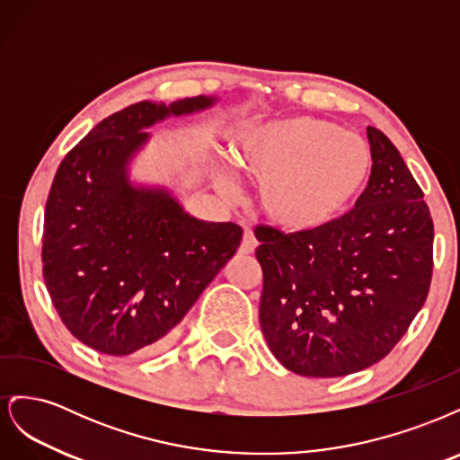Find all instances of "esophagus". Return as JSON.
I'll list each match as a JSON object with an SVG mask.
<instances>
[{
  "instance_id": "1",
  "label": "esophagus",
  "mask_w": 460,
  "mask_h": 460,
  "mask_svg": "<svg viewBox=\"0 0 460 460\" xmlns=\"http://www.w3.org/2000/svg\"><path fill=\"white\" fill-rule=\"evenodd\" d=\"M257 249V238L255 234L252 230H245L243 232V240H242V245H240V253L242 255H252Z\"/></svg>"
}]
</instances>
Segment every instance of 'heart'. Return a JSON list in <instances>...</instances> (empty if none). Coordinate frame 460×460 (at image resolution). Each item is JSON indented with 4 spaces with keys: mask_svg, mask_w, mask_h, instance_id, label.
<instances>
[{
    "mask_svg": "<svg viewBox=\"0 0 460 460\" xmlns=\"http://www.w3.org/2000/svg\"><path fill=\"white\" fill-rule=\"evenodd\" d=\"M234 164L259 186V208L276 230L314 234L349 215L372 176V151L338 122L288 117L249 124L232 142ZM218 184L234 191L228 171Z\"/></svg>",
    "mask_w": 460,
    "mask_h": 460,
    "instance_id": "1",
    "label": "heart"
}]
</instances>
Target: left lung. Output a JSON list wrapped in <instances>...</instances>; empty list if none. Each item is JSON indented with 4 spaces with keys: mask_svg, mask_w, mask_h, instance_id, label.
<instances>
[{
    "mask_svg": "<svg viewBox=\"0 0 460 460\" xmlns=\"http://www.w3.org/2000/svg\"><path fill=\"white\" fill-rule=\"evenodd\" d=\"M372 176L336 225L314 234L255 230L259 323L296 374L336 378L378 363L422 309L434 269V222L389 137L367 128Z\"/></svg>",
    "mask_w": 460,
    "mask_h": 460,
    "instance_id": "1",
    "label": "left lung"
}]
</instances>
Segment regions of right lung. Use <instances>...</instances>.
<instances>
[{
    "label": "right lung",
    "mask_w": 460,
    "mask_h": 460,
    "mask_svg": "<svg viewBox=\"0 0 460 460\" xmlns=\"http://www.w3.org/2000/svg\"><path fill=\"white\" fill-rule=\"evenodd\" d=\"M217 100L134 103L93 127L55 172L41 240L44 280L63 324L95 351L159 349L238 252V225L199 220L171 190L130 180L149 127Z\"/></svg>",
    "instance_id": "1"
}]
</instances>
